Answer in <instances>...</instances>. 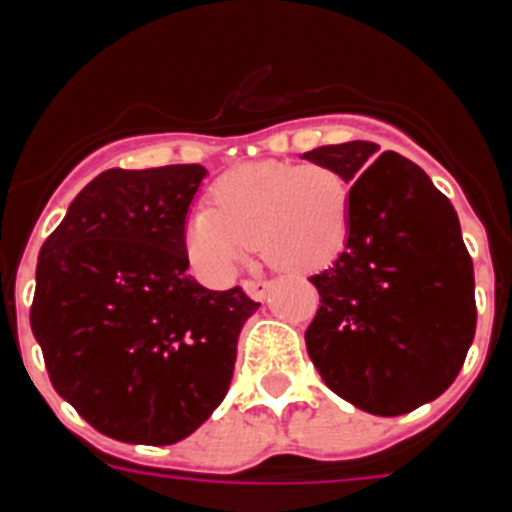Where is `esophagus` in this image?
I'll use <instances>...</instances> for the list:
<instances>
[{
	"mask_svg": "<svg viewBox=\"0 0 512 512\" xmlns=\"http://www.w3.org/2000/svg\"><path fill=\"white\" fill-rule=\"evenodd\" d=\"M243 289H246V295L253 297V300H266L269 297L271 282H261V279H246L243 282Z\"/></svg>",
	"mask_w": 512,
	"mask_h": 512,
	"instance_id": "esophagus-1",
	"label": "esophagus"
}]
</instances>
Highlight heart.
I'll return each instance as SVG.
<instances>
[{"label":"heart","mask_w":512,"mask_h":512,"mask_svg":"<svg viewBox=\"0 0 512 512\" xmlns=\"http://www.w3.org/2000/svg\"><path fill=\"white\" fill-rule=\"evenodd\" d=\"M354 225V194L328 164L261 161L212 184L210 210L187 223V253L212 282H223L256 246L266 264L305 274L336 261Z\"/></svg>","instance_id":"1"}]
</instances>
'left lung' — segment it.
<instances>
[{"instance_id":"left-lung-1","label":"left lung","mask_w":512,"mask_h":512,"mask_svg":"<svg viewBox=\"0 0 512 512\" xmlns=\"http://www.w3.org/2000/svg\"><path fill=\"white\" fill-rule=\"evenodd\" d=\"M374 153L369 140L305 153L354 182L348 246L310 277L320 305L305 343L338 397L392 418L454 384L474 341L477 302L449 197L410 158L384 151L373 162Z\"/></svg>"}]
</instances>
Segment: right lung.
Returning <instances> with one entry per match:
<instances>
[{"label":"right lung","mask_w":512,"mask_h":512,"mask_svg":"<svg viewBox=\"0 0 512 512\" xmlns=\"http://www.w3.org/2000/svg\"><path fill=\"white\" fill-rule=\"evenodd\" d=\"M205 166L110 169L45 238L30 328L53 390L94 431L169 446L225 400L259 302L187 274L184 228Z\"/></svg>","instance_id":"obj_1"}]
</instances>
